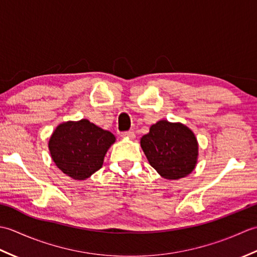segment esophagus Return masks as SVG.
<instances>
[{"mask_svg":"<svg viewBox=\"0 0 257 257\" xmlns=\"http://www.w3.org/2000/svg\"><path fill=\"white\" fill-rule=\"evenodd\" d=\"M121 136L122 138H127V139H135L136 137V134L134 132H124V133H121Z\"/></svg>","mask_w":257,"mask_h":257,"instance_id":"1","label":"esophagus"}]
</instances>
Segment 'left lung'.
<instances>
[{"instance_id": "8db88e82", "label": "left lung", "mask_w": 257, "mask_h": 257, "mask_svg": "<svg viewBox=\"0 0 257 257\" xmlns=\"http://www.w3.org/2000/svg\"><path fill=\"white\" fill-rule=\"evenodd\" d=\"M150 166L162 178L178 180L194 170L199 145L192 130L181 122L160 120L140 140Z\"/></svg>"}]
</instances>
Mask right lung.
Masks as SVG:
<instances>
[{"instance_id":"add662e5","label":"right lung","mask_w":257,"mask_h":257,"mask_svg":"<svg viewBox=\"0 0 257 257\" xmlns=\"http://www.w3.org/2000/svg\"><path fill=\"white\" fill-rule=\"evenodd\" d=\"M114 136L87 119L58 124L48 141L53 161L74 180H85L102 167Z\"/></svg>"}]
</instances>
